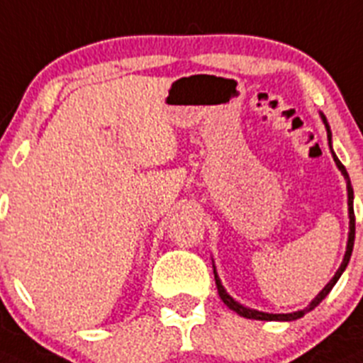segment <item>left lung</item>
I'll return each mask as SVG.
<instances>
[{
  "instance_id": "8db88e82",
  "label": "left lung",
  "mask_w": 363,
  "mask_h": 363,
  "mask_svg": "<svg viewBox=\"0 0 363 363\" xmlns=\"http://www.w3.org/2000/svg\"><path fill=\"white\" fill-rule=\"evenodd\" d=\"M321 121H323V124H325V129H327V138H329V146H330V153H333V159L334 162H336V166H338V169L342 172L343 179H345V184H347V210H349V235H347V247H345V254H343V259H342V264H340V269L336 270V274H334L333 277H330V281L327 283L323 289H321L320 292H318L316 298L311 301V303L307 305L305 308H301V311H296V313H286V314H272V313H263V311H256V308H250V307H245V305H241L239 301H235L232 296L226 292V289L223 286V283H220V277L219 274H217L216 270V264H213V276H216V285H217V292H219L220 299H223V303L226 305L228 308H232L234 313H238L239 316L242 318H248V320H261V321H294L298 320V318H303L305 314L311 313L314 307H318V305L321 303V299L325 298L327 294H329L330 291H333V286L336 285V281L340 279V276L343 274V270L347 269L349 264V259H351V254H352V247H354V208H352V201H354V194H352V186H351V179H349V173L347 169H345V166H343L342 162L338 160V157H336V153L333 151V133H330V128H329V122H327L325 115L323 113H320Z\"/></svg>"
}]
</instances>
